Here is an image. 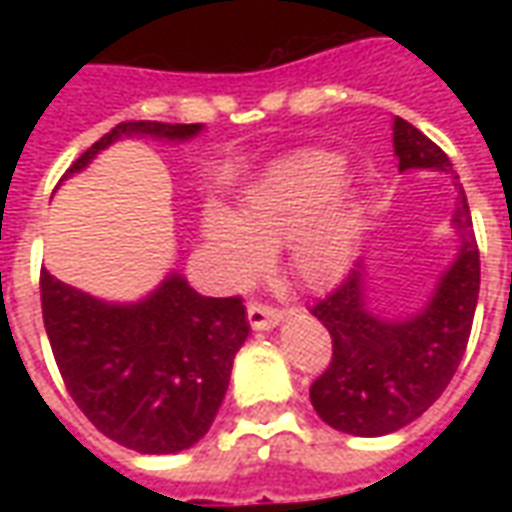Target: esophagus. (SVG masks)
Segmentation results:
<instances>
[{
	"label": "esophagus",
	"mask_w": 512,
	"mask_h": 512,
	"mask_svg": "<svg viewBox=\"0 0 512 512\" xmlns=\"http://www.w3.org/2000/svg\"><path fill=\"white\" fill-rule=\"evenodd\" d=\"M246 318L252 323V329L266 332V329H274V326L285 318V312L277 310V307H268V304H257V301H252V304L246 307Z\"/></svg>",
	"instance_id": "esophagus-1"
}]
</instances>
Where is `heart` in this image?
Wrapping results in <instances>:
<instances>
[{
  "mask_svg": "<svg viewBox=\"0 0 512 512\" xmlns=\"http://www.w3.org/2000/svg\"><path fill=\"white\" fill-rule=\"evenodd\" d=\"M343 158L299 150L279 158L246 189L238 216L213 205L202 233L233 282L255 277L266 249L288 241V268L304 288H334L351 271L362 241V208L343 183Z\"/></svg>",
  "mask_w": 512,
  "mask_h": 512,
  "instance_id": "b5f03b06",
  "label": "heart"
}]
</instances>
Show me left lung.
Masks as SVG:
<instances>
[{"mask_svg": "<svg viewBox=\"0 0 512 512\" xmlns=\"http://www.w3.org/2000/svg\"><path fill=\"white\" fill-rule=\"evenodd\" d=\"M397 169L450 172V158L419 128L395 117ZM452 227L458 252L441 271L425 307L406 318H384L367 304L365 266L348 274L312 315L332 334V362L310 400L318 417L351 436H386L422 417L461 365L480 293V252L463 189L455 197Z\"/></svg>", "mask_w": 512, "mask_h": 512, "instance_id": "1", "label": "left lung"}]
</instances>
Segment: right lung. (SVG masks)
<instances>
[{"instance_id": "add662e5", "label": "right lung", "mask_w": 512, "mask_h": 512, "mask_svg": "<svg viewBox=\"0 0 512 512\" xmlns=\"http://www.w3.org/2000/svg\"><path fill=\"white\" fill-rule=\"evenodd\" d=\"M202 123H120L73 161L90 167L123 136L189 142ZM43 323L62 381L104 436L142 455L189 450L208 433L249 337L241 299H211L169 271L139 301H104L40 271Z\"/></svg>"}]
</instances>
